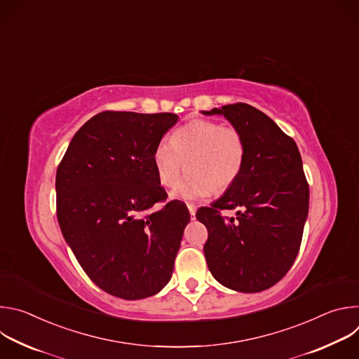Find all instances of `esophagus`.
<instances>
[{
    "label": "esophagus",
    "mask_w": 359,
    "mask_h": 359,
    "mask_svg": "<svg viewBox=\"0 0 359 359\" xmlns=\"http://www.w3.org/2000/svg\"><path fill=\"white\" fill-rule=\"evenodd\" d=\"M187 209H189V212H190L191 220H194V219H196V206H193V204H187Z\"/></svg>",
    "instance_id": "esophagus-1"
}]
</instances>
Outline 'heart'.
I'll return each mask as SVG.
<instances>
[{
    "instance_id": "heart-1",
    "label": "heart",
    "mask_w": 359,
    "mask_h": 359,
    "mask_svg": "<svg viewBox=\"0 0 359 359\" xmlns=\"http://www.w3.org/2000/svg\"><path fill=\"white\" fill-rule=\"evenodd\" d=\"M187 163V175L173 196L196 201L224 190L240 176L245 162V142L240 130L209 119H194L162 137L151 153L159 182L172 187Z\"/></svg>"
}]
</instances>
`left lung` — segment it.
<instances>
[{"label": "left lung", "instance_id": "8db88e82", "mask_svg": "<svg viewBox=\"0 0 359 359\" xmlns=\"http://www.w3.org/2000/svg\"><path fill=\"white\" fill-rule=\"evenodd\" d=\"M224 115L245 142L240 176L210 208L197 210L206 226L208 267L224 287L260 292L277 284L291 269L309 215L310 187L292 137L251 105H224L203 111ZM240 208L234 219L222 210Z\"/></svg>", "mask_w": 359, "mask_h": 359}]
</instances>
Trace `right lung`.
Here are the masks:
<instances>
[{
    "instance_id": "add662e5",
    "label": "right lung",
    "mask_w": 359,
    "mask_h": 359,
    "mask_svg": "<svg viewBox=\"0 0 359 359\" xmlns=\"http://www.w3.org/2000/svg\"><path fill=\"white\" fill-rule=\"evenodd\" d=\"M177 115L105 111L72 137L57 169V217L86 276L111 295L140 299L172 278L187 206L165 203L151 153Z\"/></svg>"
}]
</instances>
